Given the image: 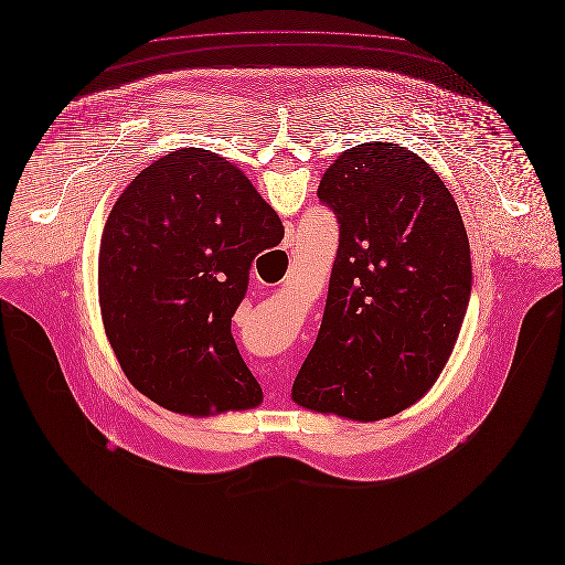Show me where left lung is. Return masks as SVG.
I'll use <instances>...</instances> for the list:
<instances>
[{
    "label": "left lung",
    "instance_id": "left-lung-1",
    "mask_svg": "<svg viewBox=\"0 0 565 565\" xmlns=\"http://www.w3.org/2000/svg\"><path fill=\"white\" fill-rule=\"evenodd\" d=\"M317 195L338 218L340 244L291 397L308 411L381 420L413 406L445 370L470 301V242L445 182L393 142L342 152Z\"/></svg>",
    "mask_w": 565,
    "mask_h": 565
}]
</instances>
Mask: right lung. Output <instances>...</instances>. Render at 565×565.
I'll return each mask as SVG.
<instances>
[{"label":"right lung","instance_id":"obj_1","mask_svg":"<svg viewBox=\"0 0 565 565\" xmlns=\"http://www.w3.org/2000/svg\"><path fill=\"white\" fill-rule=\"evenodd\" d=\"M285 236L274 209L216 152L180 149L120 193L99 246V306L129 383L180 415L262 404L232 317L253 259Z\"/></svg>","mask_w":565,"mask_h":565}]
</instances>
